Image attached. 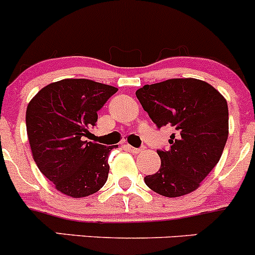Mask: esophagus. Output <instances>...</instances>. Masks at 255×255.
<instances>
[{"label":"esophagus","instance_id":"obj_1","mask_svg":"<svg viewBox=\"0 0 255 255\" xmlns=\"http://www.w3.org/2000/svg\"><path fill=\"white\" fill-rule=\"evenodd\" d=\"M128 151L131 152V153H133V154H137V153H140V152H142L143 149V147H141V148H136V147H132V146H128Z\"/></svg>","mask_w":255,"mask_h":255}]
</instances>
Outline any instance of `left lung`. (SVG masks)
I'll return each mask as SVG.
<instances>
[{"label":"left lung","mask_w":255,"mask_h":255,"mask_svg":"<svg viewBox=\"0 0 255 255\" xmlns=\"http://www.w3.org/2000/svg\"><path fill=\"white\" fill-rule=\"evenodd\" d=\"M156 127H172L168 151L158 149L161 168L146 175L149 189L167 198L185 195L219 163L228 137L227 102L217 89L195 78H172L136 91Z\"/></svg>","instance_id":"left-lung-1"}]
</instances>
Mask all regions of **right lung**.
Wrapping results in <instances>:
<instances>
[{
  "instance_id": "1",
  "label": "right lung",
  "mask_w": 255,
  "mask_h": 255,
  "mask_svg": "<svg viewBox=\"0 0 255 255\" xmlns=\"http://www.w3.org/2000/svg\"><path fill=\"white\" fill-rule=\"evenodd\" d=\"M118 88L85 78H67L41 88L25 114L29 145L40 172L60 193L83 198L108 179V156L115 145L87 141L98 110Z\"/></svg>"
}]
</instances>
